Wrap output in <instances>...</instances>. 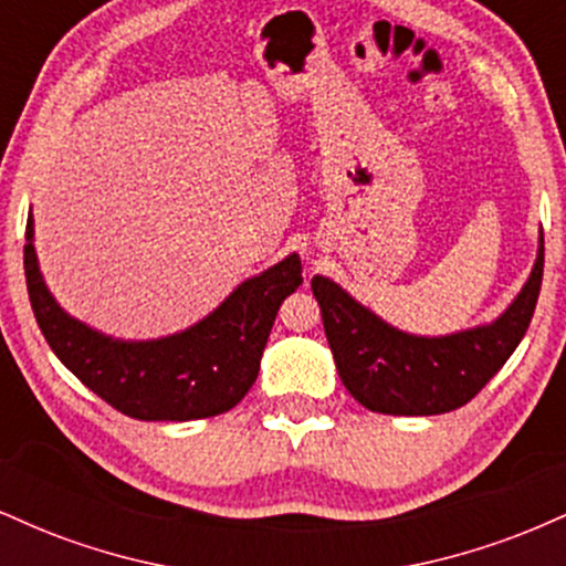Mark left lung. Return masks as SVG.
I'll return each mask as SVG.
<instances>
[{"label": "left lung", "instance_id": "obj_1", "mask_svg": "<svg viewBox=\"0 0 566 566\" xmlns=\"http://www.w3.org/2000/svg\"><path fill=\"white\" fill-rule=\"evenodd\" d=\"M543 250L541 237L535 269L500 319L447 337L399 333L335 282L311 279L343 386L382 415H441L469 405L527 333L543 284Z\"/></svg>", "mask_w": 566, "mask_h": 566}]
</instances>
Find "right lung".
<instances>
[{
  "label": "right lung",
  "instance_id": "add662e5",
  "mask_svg": "<svg viewBox=\"0 0 566 566\" xmlns=\"http://www.w3.org/2000/svg\"><path fill=\"white\" fill-rule=\"evenodd\" d=\"M23 269L44 340L90 391L135 420H197L237 407L261 369L276 311L303 284L290 255L247 279L207 319L161 340L125 343L71 319L39 274L34 220L25 223Z\"/></svg>",
  "mask_w": 566,
  "mask_h": 566
}]
</instances>
